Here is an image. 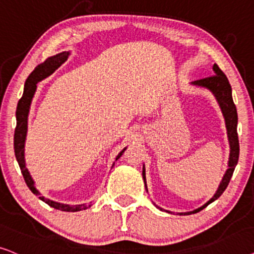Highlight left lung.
<instances>
[{"label": "left lung", "instance_id": "1", "mask_svg": "<svg viewBox=\"0 0 254 254\" xmlns=\"http://www.w3.org/2000/svg\"><path fill=\"white\" fill-rule=\"evenodd\" d=\"M212 70H214L215 75L204 77V79H201V80H196L194 82H191V84L207 88V89H209L212 94H214V96L216 97V100H217V102L219 104V108H221L222 114L225 120L226 131H228V139L230 144V157H229V165H228L229 168L226 170L224 177L222 179L221 185H219L217 191H216V194L212 196L207 203L203 204L200 208L195 209V210L192 211L180 212V215L196 214V212L203 210L208 204H210L215 200H217L219 196L223 194V191L225 190L226 187H228L229 182L231 180L233 171H235V168L237 166V162H238V158H239V140H238V133H237L238 116H237V109H236V106L232 100L231 86H230L228 77L225 76V74L222 72L221 68H219L216 64H214V66H212ZM143 179L145 182V188L147 189L146 181H145L146 180V178H145V167H143Z\"/></svg>", "mask_w": 254, "mask_h": 254}]
</instances>
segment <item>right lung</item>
Masks as SVG:
<instances>
[{"label": "right lung", "instance_id": "add662e5", "mask_svg": "<svg viewBox=\"0 0 254 254\" xmlns=\"http://www.w3.org/2000/svg\"><path fill=\"white\" fill-rule=\"evenodd\" d=\"M69 52H63L57 54V56L51 57V58H47L43 64H40L33 69V72L30 74L28 79L25 81L24 84V92H23V96L21 100L18 101V104H17V110H16V129H15V136H13V148H15V155L17 161H18L19 167H21L23 178H24L25 184L28 185L33 194L39 196V198L42 201L45 202L54 209H58V210L62 211H80L84 210L88 207H90V204H77V205H69V204H64L59 203V202H54L52 200H49V198L44 197V196L40 194L38 189L36 188L35 181L30 175L28 168L25 166V159H24V144H25V137H26V131H28V116H29V110H30V104H31L32 97L35 95V92L37 89V83L39 82L40 80L45 79L49 75H51L54 70H56L58 67L64 64L68 58ZM127 150V147L124 148L123 151L120 152V154L116 157L117 159L121 158V155L124 153V151ZM114 166V165H113Z\"/></svg>", "mask_w": 254, "mask_h": 254}]
</instances>
